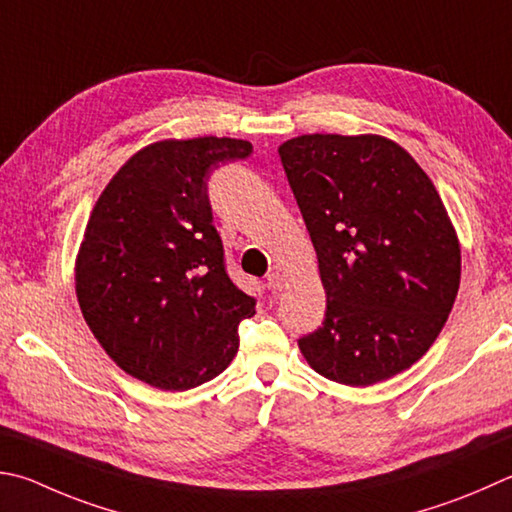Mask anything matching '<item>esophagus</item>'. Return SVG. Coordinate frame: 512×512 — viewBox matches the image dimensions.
I'll list each match as a JSON object with an SVG mask.
<instances>
[{
    "label": "esophagus",
    "instance_id": "obj_1",
    "mask_svg": "<svg viewBox=\"0 0 512 512\" xmlns=\"http://www.w3.org/2000/svg\"><path fill=\"white\" fill-rule=\"evenodd\" d=\"M266 286H268V291H273V293L282 291V288H284V275L277 273V271H275V273H268Z\"/></svg>",
    "mask_w": 512,
    "mask_h": 512
}]
</instances>
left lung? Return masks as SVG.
Listing matches in <instances>:
<instances>
[{
	"mask_svg": "<svg viewBox=\"0 0 512 512\" xmlns=\"http://www.w3.org/2000/svg\"><path fill=\"white\" fill-rule=\"evenodd\" d=\"M280 156L327 293L322 327L297 342L304 360L351 387L410 369L461 282L457 230L430 176L380 134H304Z\"/></svg>",
	"mask_w": 512,
	"mask_h": 512,
	"instance_id": "8db88e82",
	"label": "left lung"
}]
</instances>
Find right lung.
Masks as SVG:
<instances>
[{
    "label": "right lung",
    "instance_id": "add662e5",
    "mask_svg": "<svg viewBox=\"0 0 512 512\" xmlns=\"http://www.w3.org/2000/svg\"><path fill=\"white\" fill-rule=\"evenodd\" d=\"M241 138H163L111 176L76 255V295L107 356L136 380L185 392L224 371L255 300L230 282L208 174L246 159Z\"/></svg>",
    "mask_w": 512,
    "mask_h": 512
}]
</instances>
